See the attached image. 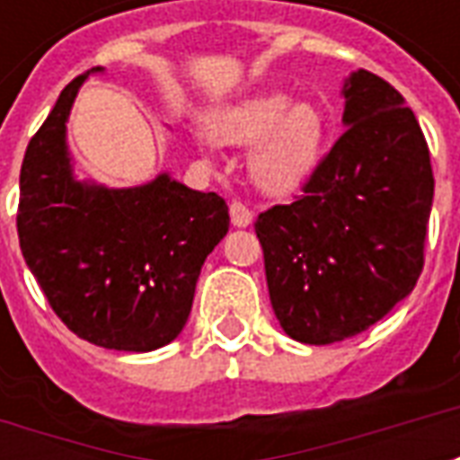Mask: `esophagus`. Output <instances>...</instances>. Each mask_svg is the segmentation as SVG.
Instances as JSON below:
<instances>
[{
  "instance_id": "34e87169",
  "label": "esophagus",
  "mask_w": 460,
  "mask_h": 460,
  "mask_svg": "<svg viewBox=\"0 0 460 460\" xmlns=\"http://www.w3.org/2000/svg\"><path fill=\"white\" fill-rule=\"evenodd\" d=\"M229 214H231V224L234 226H249L251 219H253V214L251 209L243 204V201H231L229 204Z\"/></svg>"
}]
</instances>
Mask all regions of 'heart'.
<instances>
[{
	"mask_svg": "<svg viewBox=\"0 0 460 460\" xmlns=\"http://www.w3.org/2000/svg\"><path fill=\"white\" fill-rule=\"evenodd\" d=\"M325 115L318 105L280 91L249 95L214 115L219 137L236 145L263 140L251 152V174L270 194L298 190L318 167L325 145Z\"/></svg>",
	"mask_w": 460,
	"mask_h": 460,
	"instance_id": "1",
	"label": "heart"
}]
</instances>
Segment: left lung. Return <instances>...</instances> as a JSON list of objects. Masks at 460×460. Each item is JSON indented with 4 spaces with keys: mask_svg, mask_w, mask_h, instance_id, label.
<instances>
[{
    "mask_svg": "<svg viewBox=\"0 0 460 460\" xmlns=\"http://www.w3.org/2000/svg\"><path fill=\"white\" fill-rule=\"evenodd\" d=\"M347 130L323 155L303 194L261 211L270 305L305 345L352 338L414 290L434 172L424 132L402 93L357 71L345 84Z\"/></svg>",
    "mask_w": 460,
    "mask_h": 460,
    "instance_id": "8db88e82",
    "label": "left lung"
}]
</instances>
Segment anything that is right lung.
<instances>
[{
	"mask_svg": "<svg viewBox=\"0 0 460 460\" xmlns=\"http://www.w3.org/2000/svg\"><path fill=\"white\" fill-rule=\"evenodd\" d=\"M85 78L66 85L29 140L19 246L71 332L108 349L150 352L190 318L204 259L229 231V207L217 191H194L167 174L135 190L75 181L66 120Z\"/></svg>",
	"mask_w": 460,
	"mask_h": 460,
	"instance_id": "right-lung-1",
	"label": "right lung"
}]
</instances>
